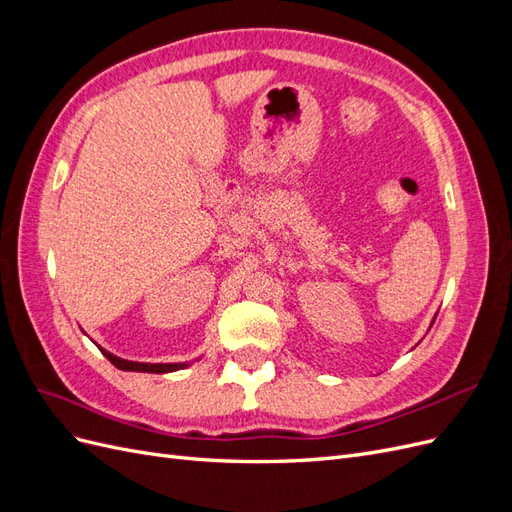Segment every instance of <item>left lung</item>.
<instances>
[{"label": "left lung", "mask_w": 512, "mask_h": 512, "mask_svg": "<svg viewBox=\"0 0 512 512\" xmlns=\"http://www.w3.org/2000/svg\"><path fill=\"white\" fill-rule=\"evenodd\" d=\"M433 320H436V318H433ZM433 320H431V324H433ZM431 324H429V329H431Z\"/></svg>", "instance_id": "left-lung-1"}]
</instances>
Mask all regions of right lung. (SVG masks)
Segmentation results:
<instances>
[{
  "label": "right lung",
  "mask_w": 512,
  "mask_h": 512,
  "mask_svg": "<svg viewBox=\"0 0 512 512\" xmlns=\"http://www.w3.org/2000/svg\"><path fill=\"white\" fill-rule=\"evenodd\" d=\"M96 344V342H94ZM98 346V344H96ZM100 352L106 356L108 361H111L117 369L121 371H145V374H170V371H179V369H185L190 367L194 361H188V363H138V361H128V359H119L117 354L104 350L102 346H98Z\"/></svg>",
  "instance_id": "add662e5"
}]
</instances>
